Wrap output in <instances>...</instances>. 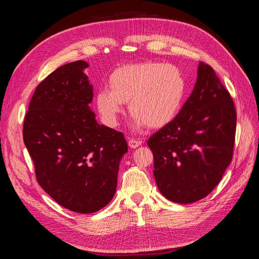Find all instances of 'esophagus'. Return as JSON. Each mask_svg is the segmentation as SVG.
<instances>
[{"label": "esophagus", "mask_w": 259, "mask_h": 259, "mask_svg": "<svg viewBox=\"0 0 259 259\" xmlns=\"http://www.w3.org/2000/svg\"><path fill=\"white\" fill-rule=\"evenodd\" d=\"M140 145H142V142H140V140H136V139H134V138H130V139H128V146H130L131 148H133V149H135V148L139 147Z\"/></svg>", "instance_id": "obj_1"}]
</instances>
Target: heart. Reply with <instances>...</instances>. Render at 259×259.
I'll list each match as a JSON object with an SVG mask.
<instances>
[{"instance_id":"obj_1","label":"heart","mask_w":259,"mask_h":259,"mask_svg":"<svg viewBox=\"0 0 259 259\" xmlns=\"http://www.w3.org/2000/svg\"><path fill=\"white\" fill-rule=\"evenodd\" d=\"M110 91L96 93L95 104L101 120L115 126L123 104L134 115L135 126L160 128L173 121L183 106L186 80L180 69L171 64L143 61L124 65L111 72L108 79Z\"/></svg>"}]
</instances>
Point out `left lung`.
<instances>
[{
  "instance_id": "1",
  "label": "left lung",
  "mask_w": 259,
  "mask_h": 259,
  "mask_svg": "<svg viewBox=\"0 0 259 259\" xmlns=\"http://www.w3.org/2000/svg\"><path fill=\"white\" fill-rule=\"evenodd\" d=\"M236 127L229 92L214 69L200 61L197 83L182 110L147 142L164 197L188 204L213 191L232 160Z\"/></svg>"
}]
</instances>
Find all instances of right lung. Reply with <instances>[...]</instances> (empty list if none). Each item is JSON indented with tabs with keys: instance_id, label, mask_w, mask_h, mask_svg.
<instances>
[{
	"instance_id": "1",
	"label": "right lung",
	"mask_w": 259,
	"mask_h": 259,
	"mask_svg": "<svg viewBox=\"0 0 259 259\" xmlns=\"http://www.w3.org/2000/svg\"><path fill=\"white\" fill-rule=\"evenodd\" d=\"M77 60L57 68L37 85L23 122L22 136L38 185L58 204L95 213L113 198L123 133L99 125L90 104L93 86Z\"/></svg>"
}]
</instances>
